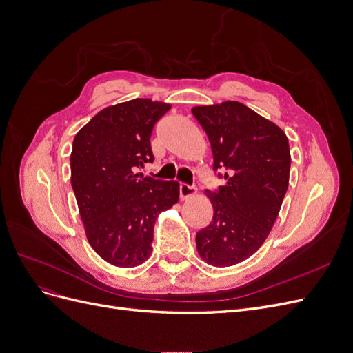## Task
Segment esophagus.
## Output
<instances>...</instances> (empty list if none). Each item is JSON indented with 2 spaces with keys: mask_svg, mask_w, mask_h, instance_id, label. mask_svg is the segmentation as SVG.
Masks as SVG:
<instances>
[{
  "mask_svg": "<svg viewBox=\"0 0 353 353\" xmlns=\"http://www.w3.org/2000/svg\"><path fill=\"white\" fill-rule=\"evenodd\" d=\"M196 187L188 184H179V197L181 200H187L188 197H193L196 194Z\"/></svg>",
  "mask_w": 353,
  "mask_h": 353,
  "instance_id": "obj_1",
  "label": "esophagus"
}]
</instances>
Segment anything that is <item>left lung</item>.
Here are the masks:
<instances>
[{
    "mask_svg": "<svg viewBox=\"0 0 353 353\" xmlns=\"http://www.w3.org/2000/svg\"><path fill=\"white\" fill-rule=\"evenodd\" d=\"M191 112L210 141L213 170H225L218 174L225 185L206 190L213 218L196 234L197 252L209 265L231 266L261 248L279 216L290 176L288 140L239 101Z\"/></svg>",
    "mask_w": 353,
    "mask_h": 353,
    "instance_id": "left-lung-1",
    "label": "left lung"
}]
</instances>
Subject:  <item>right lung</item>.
I'll return each instance as SVG.
<instances>
[{
	"instance_id": "right-lung-1",
	"label": "right lung",
	"mask_w": 353,
	"mask_h": 353,
	"mask_svg": "<svg viewBox=\"0 0 353 353\" xmlns=\"http://www.w3.org/2000/svg\"><path fill=\"white\" fill-rule=\"evenodd\" d=\"M170 104L135 99L95 114L72 145V188L91 248L121 268L148 259L160 212L179 199V184L135 174L153 162L150 137Z\"/></svg>"
}]
</instances>
